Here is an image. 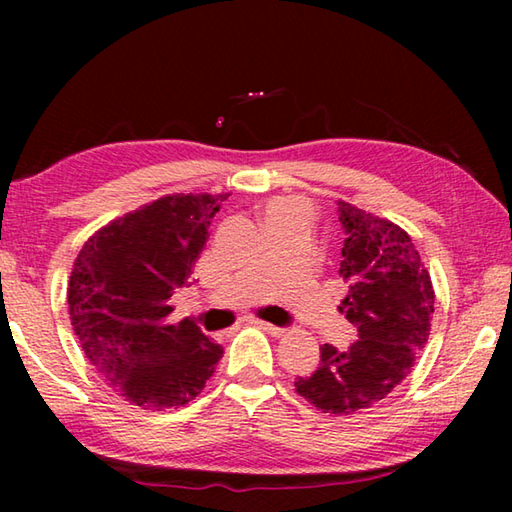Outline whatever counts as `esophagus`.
Here are the masks:
<instances>
[{
	"label": "esophagus",
	"mask_w": 512,
	"mask_h": 512,
	"mask_svg": "<svg viewBox=\"0 0 512 512\" xmlns=\"http://www.w3.org/2000/svg\"><path fill=\"white\" fill-rule=\"evenodd\" d=\"M253 323H255L257 327H262L264 332L273 334V336H282V334H284V327H277V325H273V323H266V320H253Z\"/></svg>",
	"instance_id": "1"
}]
</instances>
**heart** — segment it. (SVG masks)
Here are the masks:
<instances>
[{"label":"heart","instance_id":"heart-1","mask_svg":"<svg viewBox=\"0 0 512 512\" xmlns=\"http://www.w3.org/2000/svg\"><path fill=\"white\" fill-rule=\"evenodd\" d=\"M284 205H289V203H280V205H275V207H284Z\"/></svg>","mask_w":512,"mask_h":512}]
</instances>
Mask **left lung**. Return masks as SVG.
Masks as SVG:
<instances>
[{"label":"left lung","instance_id":"1","mask_svg":"<svg viewBox=\"0 0 512 512\" xmlns=\"http://www.w3.org/2000/svg\"><path fill=\"white\" fill-rule=\"evenodd\" d=\"M336 205L345 232L339 273L348 282L339 309L357 327V339L348 350L320 345L318 368L296 379V391L323 413L352 415L409 375L427 345L436 296L400 225L345 201Z\"/></svg>","mask_w":512,"mask_h":512}]
</instances>
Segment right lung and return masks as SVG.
<instances>
[{"label": "right lung", "mask_w": 512, "mask_h": 512, "mask_svg": "<svg viewBox=\"0 0 512 512\" xmlns=\"http://www.w3.org/2000/svg\"><path fill=\"white\" fill-rule=\"evenodd\" d=\"M228 194H171L121 216L85 241L69 275V318L85 357L142 409L192 402L223 357L194 320L171 325V296L185 287Z\"/></svg>", "instance_id": "1"}]
</instances>
